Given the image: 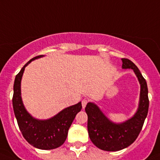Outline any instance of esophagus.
Here are the masks:
<instances>
[{
    "label": "esophagus",
    "instance_id": "esophagus-1",
    "mask_svg": "<svg viewBox=\"0 0 160 160\" xmlns=\"http://www.w3.org/2000/svg\"><path fill=\"white\" fill-rule=\"evenodd\" d=\"M88 103V100L87 99V98H84V99L82 100V107H83V108H85V107L87 106Z\"/></svg>",
    "mask_w": 160,
    "mask_h": 160
}]
</instances>
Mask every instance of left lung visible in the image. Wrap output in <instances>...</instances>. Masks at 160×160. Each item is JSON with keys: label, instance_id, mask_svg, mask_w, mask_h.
Listing matches in <instances>:
<instances>
[{"label": "left lung", "instance_id": "obj_1", "mask_svg": "<svg viewBox=\"0 0 160 160\" xmlns=\"http://www.w3.org/2000/svg\"><path fill=\"white\" fill-rule=\"evenodd\" d=\"M122 69H132L140 84L138 107L135 114L122 123L111 122L97 104L89 102L85 108L88 114V129L92 142L104 151H119L132 145L139 135L149 110L148 88L138 67L128 59H122Z\"/></svg>", "mask_w": 160, "mask_h": 160}]
</instances>
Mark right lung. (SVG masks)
Returning a JSON list of instances; mask_svg holds the SVG:
<instances>
[{"label": "right lung", "mask_w": 160, "mask_h": 160, "mask_svg": "<svg viewBox=\"0 0 160 160\" xmlns=\"http://www.w3.org/2000/svg\"><path fill=\"white\" fill-rule=\"evenodd\" d=\"M43 55L30 59L16 75L14 83L12 98L13 108L20 131L30 145L39 149L49 150L62 146L66 141L68 130L76 115L82 108L81 102L66 108L57 114L46 120L32 117L25 109L22 99L21 82L25 68L35 59L43 57Z\"/></svg>", "instance_id": "1"}]
</instances>
